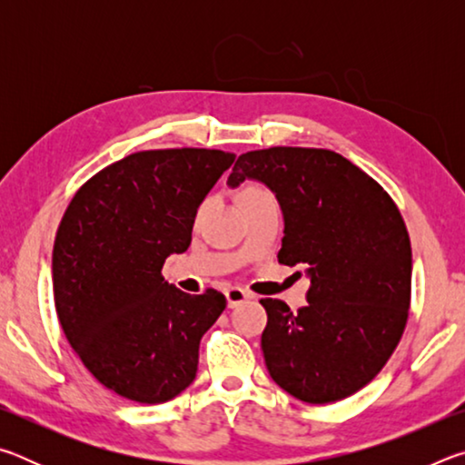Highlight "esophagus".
I'll return each instance as SVG.
<instances>
[{
    "label": "esophagus",
    "mask_w": 465,
    "mask_h": 465,
    "mask_svg": "<svg viewBox=\"0 0 465 465\" xmlns=\"http://www.w3.org/2000/svg\"><path fill=\"white\" fill-rule=\"evenodd\" d=\"M248 293L240 287H230L225 291V299H227V308H238L243 302H248Z\"/></svg>",
    "instance_id": "obj_1"
}]
</instances>
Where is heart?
<instances>
[{
    "mask_svg": "<svg viewBox=\"0 0 465 465\" xmlns=\"http://www.w3.org/2000/svg\"><path fill=\"white\" fill-rule=\"evenodd\" d=\"M264 194H269L266 191H262V188H258V186H252V188H248L246 191V199H256V196H264ZM204 209V204L201 207V211Z\"/></svg>",
    "mask_w": 465,
    "mask_h": 465,
    "instance_id": "heart-1",
    "label": "heart"
}]
</instances>
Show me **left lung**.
<instances>
[{
    "instance_id": "obj_1",
    "label": "left lung",
    "mask_w": 465,
    "mask_h": 465,
    "mask_svg": "<svg viewBox=\"0 0 465 465\" xmlns=\"http://www.w3.org/2000/svg\"><path fill=\"white\" fill-rule=\"evenodd\" d=\"M258 180L281 204L279 262L303 264L308 305L261 299L264 363L279 388L308 404L342 400L388 363L411 308L412 248L396 203L330 149L242 153L227 184Z\"/></svg>"
}]
</instances>
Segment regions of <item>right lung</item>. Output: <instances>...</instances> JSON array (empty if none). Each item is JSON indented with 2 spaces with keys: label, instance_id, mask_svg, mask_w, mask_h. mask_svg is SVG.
I'll list each match as a JSON object with an SVG mask.
<instances>
[{
  "label": "right lung",
  "instance_id": "add662e5",
  "mask_svg": "<svg viewBox=\"0 0 465 465\" xmlns=\"http://www.w3.org/2000/svg\"><path fill=\"white\" fill-rule=\"evenodd\" d=\"M222 149H152L110 163L69 203L53 246L59 324L85 369L119 396L162 404L194 381L203 334L225 310L215 289L163 281L193 240L196 209L232 166Z\"/></svg>",
  "mask_w": 465,
  "mask_h": 465
}]
</instances>
